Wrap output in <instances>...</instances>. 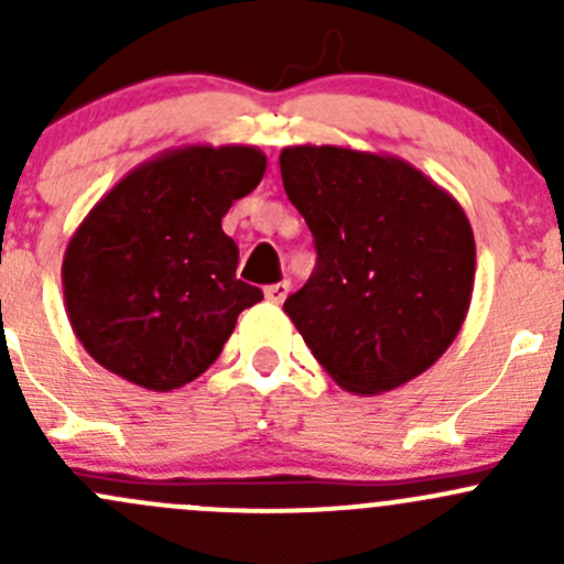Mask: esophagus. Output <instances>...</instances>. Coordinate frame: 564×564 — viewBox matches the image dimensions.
Returning <instances> with one entry per match:
<instances>
[{
    "instance_id": "esophagus-1",
    "label": "esophagus",
    "mask_w": 564,
    "mask_h": 564,
    "mask_svg": "<svg viewBox=\"0 0 564 564\" xmlns=\"http://www.w3.org/2000/svg\"><path fill=\"white\" fill-rule=\"evenodd\" d=\"M289 289H292V283L289 281H278V283H272V286H267L264 289V297L270 300V303H283V300L289 297Z\"/></svg>"
}]
</instances>
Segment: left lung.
<instances>
[{
    "instance_id": "obj_1",
    "label": "left lung",
    "mask_w": 564,
    "mask_h": 564,
    "mask_svg": "<svg viewBox=\"0 0 564 564\" xmlns=\"http://www.w3.org/2000/svg\"><path fill=\"white\" fill-rule=\"evenodd\" d=\"M281 176L318 253L283 311L318 366L355 395L429 371L456 340L475 289L464 207L384 152L286 147Z\"/></svg>"
}]
</instances>
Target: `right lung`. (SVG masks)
I'll use <instances>...</instances> for the list:
<instances>
[{"instance_id": "right-lung-1", "label": "right lung", "mask_w": 564, "mask_h": 564, "mask_svg": "<svg viewBox=\"0 0 564 564\" xmlns=\"http://www.w3.org/2000/svg\"><path fill=\"white\" fill-rule=\"evenodd\" d=\"M248 144H185L128 172L73 231L62 261L65 308L95 362L144 390L202 377L264 294L237 281L220 220L261 182Z\"/></svg>"}]
</instances>
